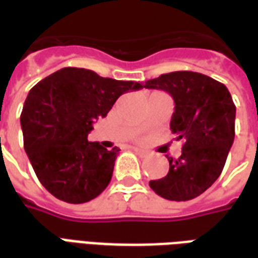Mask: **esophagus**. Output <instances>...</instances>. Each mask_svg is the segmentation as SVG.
Segmentation results:
<instances>
[{
  "label": "esophagus",
  "mask_w": 258,
  "mask_h": 258,
  "mask_svg": "<svg viewBox=\"0 0 258 258\" xmlns=\"http://www.w3.org/2000/svg\"><path fill=\"white\" fill-rule=\"evenodd\" d=\"M133 151H134L135 153H137V155L141 157H145L146 155H148V152L144 151V149H140V148H133Z\"/></svg>",
  "instance_id": "obj_1"
}]
</instances>
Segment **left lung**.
<instances>
[{
  "mask_svg": "<svg viewBox=\"0 0 258 258\" xmlns=\"http://www.w3.org/2000/svg\"><path fill=\"white\" fill-rule=\"evenodd\" d=\"M144 87L173 96L170 130L177 141H184L181 156L168 157L167 175L151 181L149 186L167 200L194 199L220 177L233 144L236 107L232 96L220 81L196 72L162 74Z\"/></svg>",
  "mask_w": 258,
  "mask_h": 258,
  "instance_id": "1",
  "label": "left lung"
}]
</instances>
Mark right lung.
Returning <instances> with one entry per match:
<instances>
[{"label":"right lung","instance_id":"add662e5","mask_svg":"<svg viewBox=\"0 0 258 258\" xmlns=\"http://www.w3.org/2000/svg\"><path fill=\"white\" fill-rule=\"evenodd\" d=\"M135 81L63 68L37 83L20 114L25 151L42 186L79 205L95 199L112 179L118 148L106 149L87 137L120 95L141 90Z\"/></svg>","mask_w":258,"mask_h":258}]
</instances>
